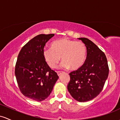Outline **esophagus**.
I'll return each instance as SVG.
<instances>
[{
  "label": "esophagus",
  "mask_w": 120,
  "mask_h": 120,
  "mask_svg": "<svg viewBox=\"0 0 120 120\" xmlns=\"http://www.w3.org/2000/svg\"><path fill=\"white\" fill-rule=\"evenodd\" d=\"M57 72L58 75V76H60V74H61V73H62V71H57V72Z\"/></svg>",
  "instance_id": "esophagus-1"
}]
</instances>
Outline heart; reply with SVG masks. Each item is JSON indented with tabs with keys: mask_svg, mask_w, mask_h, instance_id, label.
Segmentation results:
<instances>
[{
	"mask_svg": "<svg viewBox=\"0 0 120 120\" xmlns=\"http://www.w3.org/2000/svg\"><path fill=\"white\" fill-rule=\"evenodd\" d=\"M42 55L47 64L56 68L61 60L63 68L76 70L83 66L87 56V48L81 41L61 38L52 42L51 48H44Z\"/></svg>",
	"mask_w": 120,
	"mask_h": 120,
	"instance_id": "1",
	"label": "heart"
}]
</instances>
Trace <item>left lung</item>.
Returning <instances> with one entry per match:
<instances>
[{"instance_id":"obj_1","label":"left lung","mask_w":120,"mask_h":120,"mask_svg":"<svg viewBox=\"0 0 120 120\" xmlns=\"http://www.w3.org/2000/svg\"><path fill=\"white\" fill-rule=\"evenodd\" d=\"M85 44L87 57L83 66L69 74L67 89L74 99L80 102L91 100L103 90L109 74L107 59L91 40L79 38Z\"/></svg>"}]
</instances>
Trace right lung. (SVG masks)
Returning a JSON list of instances; mask_svg holds the SVG:
<instances>
[{
	"mask_svg": "<svg viewBox=\"0 0 120 120\" xmlns=\"http://www.w3.org/2000/svg\"><path fill=\"white\" fill-rule=\"evenodd\" d=\"M54 36L37 35L21 48L17 56L15 74L20 91L25 96L37 101L49 96L59 78L42 55L46 43Z\"/></svg>",
	"mask_w": 120,
	"mask_h": 120,
	"instance_id": "obj_1",
	"label": "right lung"
}]
</instances>
